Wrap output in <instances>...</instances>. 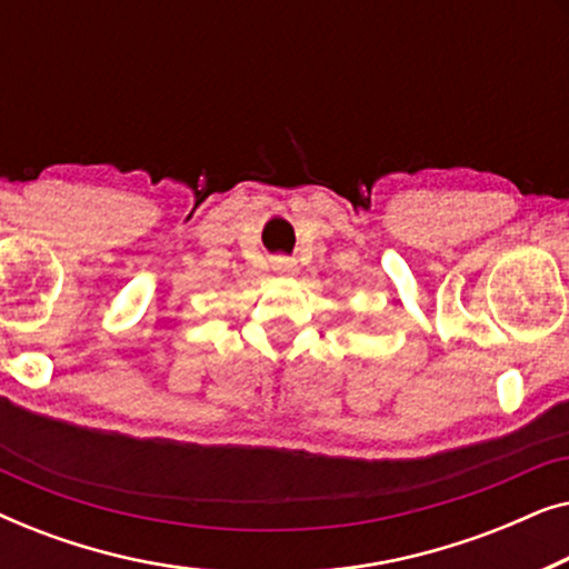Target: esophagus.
I'll return each instance as SVG.
<instances>
[{"label": "esophagus", "instance_id": "34e87169", "mask_svg": "<svg viewBox=\"0 0 569 569\" xmlns=\"http://www.w3.org/2000/svg\"><path fill=\"white\" fill-rule=\"evenodd\" d=\"M271 269H274L277 277H284V279H292L298 274V263L287 259V256H277V259H271Z\"/></svg>", "mask_w": 569, "mask_h": 569}]
</instances>
